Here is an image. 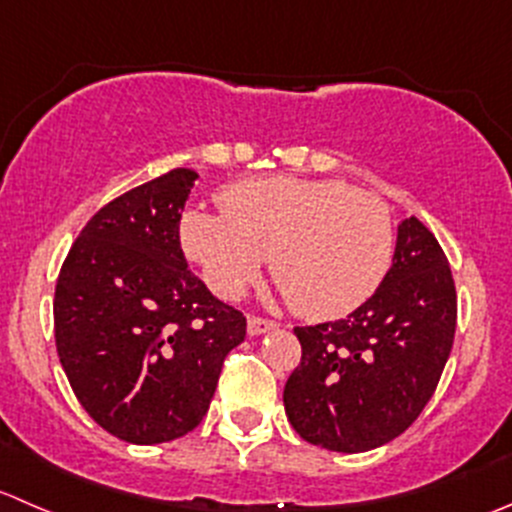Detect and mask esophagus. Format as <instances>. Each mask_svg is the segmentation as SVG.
I'll return each mask as SVG.
<instances>
[{
    "mask_svg": "<svg viewBox=\"0 0 512 512\" xmlns=\"http://www.w3.org/2000/svg\"><path fill=\"white\" fill-rule=\"evenodd\" d=\"M275 327H277V322L265 320V317H247V332H250L252 337L265 335V332L275 330Z\"/></svg>",
    "mask_w": 512,
    "mask_h": 512,
    "instance_id": "34e87169",
    "label": "esophagus"
}]
</instances>
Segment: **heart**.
<instances>
[{"instance_id":"heart-1","label":"heart","mask_w":512,"mask_h":512,"mask_svg":"<svg viewBox=\"0 0 512 512\" xmlns=\"http://www.w3.org/2000/svg\"><path fill=\"white\" fill-rule=\"evenodd\" d=\"M220 215L187 212L182 247L222 297L245 295L272 257V277L312 320L360 307L393 260V217L372 192L342 180L272 177L230 187Z\"/></svg>"}]
</instances>
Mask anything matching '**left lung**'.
<instances>
[{"mask_svg": "<svg viewBox=\"0 0 512 512\" xmlns=\"http://www.w3.org/2000/svg\"><path fill=\"white\" fill-rule=\"evenodd\" d=\"M458 297L433 232L398 225L393 267L345 320L295 327L302 360L285 385V413L302 440L365 453L398 438L433 398L453 350Z\"/></svg>", "mask_w": 512, "mask_h": 512, "instance_id": "8db88e82", "label": "left lung"}]
</instances>
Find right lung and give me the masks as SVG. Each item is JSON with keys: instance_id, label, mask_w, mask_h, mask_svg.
Wrapping results in <instances>:
<instances>
[{"instance_id": "right-lung-1", "label": "right lung", "mask_w": 512, "mask_h": 512, "mask_svg": "<svg viewBox=\"0 0 512 512\" xmlns=\"http://www.w3.org/2000/svg\"><path fill=\"white\" fill-rule=\"evenodd\" d=\"M177 167L104 205L54 290V340L74 395L114 438L157 445L200 425L245 317L187 270L180 217L197 180Z\"/></svg>"}]
</instances>
